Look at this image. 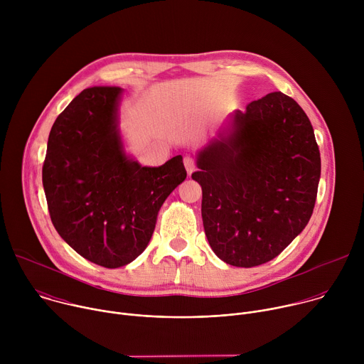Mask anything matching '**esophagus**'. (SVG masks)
<instances>
[{"label": "esophagus", "instance_id": "1", "mask_svg": "<svg viewBox=\"0 0 364 364\" xmlns=\"http://www.w3.org/2000/svg\"><path fill=\"white\" fill-rule=\"evenodd\" d=\"M184 167L187 170L188 174H191L194 171V167H196V161L193 157H190V155H186L184 157Z\"/></svg>", "mask_w": 364, "mask_h": 364}]
</instances>
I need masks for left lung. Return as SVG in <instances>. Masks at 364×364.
Returning <instances> with one entry per match:
<instances>
[{
  "label": "left lung",
  "mask_w": 364,
  "mask_h": 364,
  "mask_svg": "<svg viewBox=\"0 0 364 364\" xmlns=\"http://www.w3.org/2000/svg\"><path fill=\"white\" fill-rule=\"evenodd\" d=\"M201 218L223 262L252 268L277 257L306 226L321 174L314 129L298 103L272 92L232 114L197 157Z\"/></svg>",
  "instance_id": "1"
}]
</instances>
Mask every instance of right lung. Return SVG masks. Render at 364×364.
I'll list each match as a JSON object with an SVG mask.
<instances>
[{"mask_svg":"<svg viewBox=\"0 0 364 364\" xmlns=\"http://www.w3.org/2000/svg\"><path fill=\"white\" fill-rule=\"evenodd\" d=\"M119 95L117 86L82 90L51 127L43 164L55 229L80 256L111 269L144 252L163 203L187 177L181 155L161 167L127 157Z\"/></svg>","mask_w":364,"mask_h":364,"instance_id":"add662e5","label":"right lung"}]
</instances>
